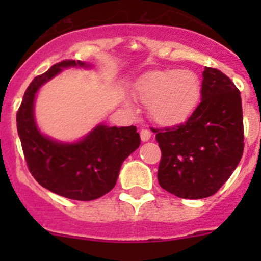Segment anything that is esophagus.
<instances>
[{"label": "esophagus", "instance_id": "1", "mask_svg": "<svg viewBox=\"0 0 261 261\" xmlns=\"http://www.w3.org/2000/svg\"><path fill=\"white\" fill-rule=\"evenodd\" d=\"M140 138L143 141H147L151 138V131L147 130V128H141L140 130Z\"/></svg>", "mask_w": 261, "mask_h": 261}]
</instances>
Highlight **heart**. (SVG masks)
<instances>
[{
    "label": "heart",
    "mask_w": 261,
    "mask_h": 261,
    "mask_svg": "<svg viewBox=\"0 0 261 261\" xmlns=\"http://www.w3.org/2000/svg\"><path fill=\"white\" fill-rule=\"evenodd\" d=\"M199 81L187 70H158L141 82L138 97L149 105L150 115L162 125H173L184 120L199 98Z\"/></svg>",
    "instance_id": "1"
}]
</instances>
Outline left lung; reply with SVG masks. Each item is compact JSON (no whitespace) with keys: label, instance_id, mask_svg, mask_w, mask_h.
Segmentation results:
<instances>
[{"label":"left lung","instance_id":"8db88e82","mask_svg":"<svg viewBox=\"0 0 261 261\" xmlns=\"http://www.w3.org/2000/svg\"><path fill=\"white\" fill-rule=\"evenodd\" d=\"M202 101L173 127L151 128L162 150L158 180L174 196L199 199L215 194L244 152L240 91L221 70L206 67Z\"/></svg>","mask_w":261,"mask_h":261}]
</instances>
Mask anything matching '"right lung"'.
<instances>
[{"label":"right lung","instance_id":"1","mask_svg":"<svg viewBox=\"0 0 261 261\" xmlns=\"http://www.w3.org/2000/svg\"><path fill=\"white\" fill-rule=\"evenodd\" d=\"M67 67H89L63 60L29 84L17 115V133L31 175L53 193L75 201H92L115 187L121 164L140 145L135 126L98 125L83 140L63 144L46 138L34 120V99L40 86Z\"/></svg>","mask_w":261,"mask_h":261}]
</instances>
